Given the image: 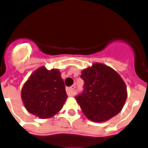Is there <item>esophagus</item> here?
I'll list each match as a JSON object with an SVG mask.
<instances>
[{
    "label": "esophagus",
    "mask_w": 148,
    "mask_h": 148,
    "mask_svg": "<svg viewBox=\"0 0 148 148\" xmlns=\"http://www.w3.org/2000/svg\"><path fill=\"white\" fill-rule=\"evenodd\" d=\"M75 89V85H73L72 87H68L66 89V92L67 95H69V96H73L74 95V90Z\"/></svg>",
    "instance_id": "1"
}]
</instances>
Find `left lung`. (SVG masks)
<instances>
[{
    "mask_svg": "<svg viewBox=\"0 0 148 148\" xmlns=\"http://www.w3.org/2000/svg\"><path fill=\"white\" fill-rule=\"evenodd\" d=\"M84 90L75 97L85 116L102 122L116 116L124 106L127 88L119 74L102 64L83 70Z\"/></svg>",
    "mask_w": 148,
    "mask_h": 148,
    "instance_id": "8db88e82",
    "label": "left lung"
}]
</instances>
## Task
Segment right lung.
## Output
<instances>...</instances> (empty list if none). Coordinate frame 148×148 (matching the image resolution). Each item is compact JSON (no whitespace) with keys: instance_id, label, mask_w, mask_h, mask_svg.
Wrapping results in <instances>:
<instances>
[{"instance_id":"1","label":"right lung","mask_w":148,"mask_h":148,"mask_svg":"<svg viewBox=\"0 0 148 148\" xmlns=\"http://www.w3.org/2000/svg\"><path fill=\"white\" fill-rule=\"evenodd\" d=\"M21 96L29 113L40 118H48L58 113L68 98L61 73L45 67L30 76L23 87Z\"/></svg>"}]
</instances>
